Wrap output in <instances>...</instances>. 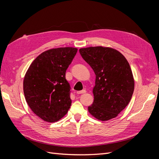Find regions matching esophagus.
Here are the masks:
<instances>
[{
    "instance_id": "esophagus-1",
    "label": "esophagus",
    "mask_w": 159,
    "mask_h": 159,
    "mask_svg": "<svg viewBox=\"0 0 159 159\" xmlns=\"http://www.w3.org/2000/svg\"><path fill=\"white\" fill-rule=\"evenodd\" d=\"M85 92H86V91L85 89H83V90H81V91H77V93H78V94H83V93H85Z\"/></svg>"
}]
</instances>
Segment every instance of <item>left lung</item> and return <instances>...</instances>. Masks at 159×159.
I'll return each mask as SVG.
<instances>
[{
	"mask_svg": "<svg viewBox=\"0 0 159 159\" xmlns=\"http://www.w3.org/2000/svg\"><path fill=\"white\" fill-rule=\"evenodd\" d=\"M83 59L95 74L94 101L90 114L101 121L116 117L131 101L134 81L125 56L111 48L95 46L80 49Z\"/></svg>",
	"mask_w": 159,
	"mask_h": 159,
	"instance_id": "1",
	"label": "left lung"
}]
</instances>
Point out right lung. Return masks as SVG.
Instances as JSON below:
<instances>
[{
	"instance_id": "1",
	"label": "right lung",
	"mask_w": 159,
	"mask_h": 159,
	"mask_svg": "<svg viewBox=\"0 0 159 159\" xmlns=\"http://www.w3.org/2000/svg\"><path fill=\"white\" fill-rule=\"evenodd\" d=\"M78 49L65 47L42 52L32 61L23 81L28 105L45 121H59L71 106L70 85L66 71Z\"/></svg>"
}]
</instances>
